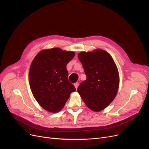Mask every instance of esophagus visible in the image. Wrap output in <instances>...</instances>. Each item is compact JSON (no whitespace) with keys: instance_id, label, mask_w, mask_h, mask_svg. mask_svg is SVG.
I'll list each match as a JSON object with an SVG mask.
<instances>
[{"instance_id":"1","label":"esophagus","mask_w":149,"mask_h":149,"mask_svg":"<svg viewBox=\"0 0 149 149\" xmlns=\"http://www.w3.org/2000/svg\"><path fill=\"white\" fill-rule=\"evenodd\" d=\"M74 86L75 88H76V89H77V88H78V86H79V83H78V82H76V83H75L74 84Z\"/></svg>"}]
</instances>
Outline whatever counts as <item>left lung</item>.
<instances>
[{"instance_id": "left-lung-1", "label": "left lung", "mask_w": 149, "mask_h": 149, "mask_svg": "<svg viewBox=\"0 0 149 149\" xmlns=\"http://www.w3.org/2000/svg\"><path fill=\"white\" fill-rule=\"evenodd\" d=\"M78 56L86 75L78 92L88 108L100 112L110 104L118 93V68L110 54L101 49L82 52Z\"/></svg>"}]
</instances>
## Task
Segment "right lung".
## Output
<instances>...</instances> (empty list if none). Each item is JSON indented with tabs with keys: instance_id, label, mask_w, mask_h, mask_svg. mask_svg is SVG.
<instances>
[{
	"instance_id": "1",
	"label": "right lung",
	"mask_w": 149,
	"mask_h": 149,
	"mask_svg": "<svg viewBox=\"0 0 149 149\" xmlns=\"http://www.w3.org/2000/svg\"><path fill=\"white\" fill-rule=\"evenodd\" d=\"M74 55L73 52L53 48L40 51L31 62L30 86L36 101L46 111H60L76 90L68 79L66 70Z\"/></svg>"
}]
</instances>
